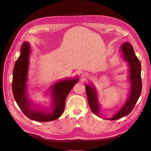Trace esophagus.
<instances>
[{
	"instance_id": "esophagus-1",
	"label": "esophagus",
	"mask_w": 151,
	"mask_h": 151,
	"mask_svg": "<svg viewBox=\"0 0 151 151\" xmlns=\"http://www.w3.org/2000/svg\"><path fill=\"white\" fill-rule=\"evenodd\" d=\"M89 77V74H88L87 72H83V73H82L81 77H82V78H83V79H85L88 78Z\"/></svg>"
}]
</instances>
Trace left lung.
Listing matches in <instances>:
<instances>
[{
	"label": "left lung",
	"instance_id": "obj_1",
	"mask_svg": "<svg viewBox=\"0 0 151 151\" xmlns=\"http://www.w3.org/2000/svg\"><path fill=\"white\" fill-rule=\"evenodd\" d=\"M120 51L122 52L121 57L123 60L128 63L129 67V76L128 78L130 81V91L127 101L122 108L113 114L112 117L104 118V119L109 120L120 119L129 115L134 108L142 91L141 64L138 58L135 55L133 47L129 43L125 42L120 46ZM85 86L87 97L91 111L94 115L101 117V106L98 101L96 89L91 83H90V85L86 84Z\"/></svg>",
	"mask_w": 151,
	"mask_h": 151
}]
</instances>
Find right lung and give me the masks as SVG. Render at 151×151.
Wrapping results in <instances>:
<instances>
[{
  "mask_svg": "<svg viewBox=\"0 0 151 151\" xmlns=\"http://www.w3.org/2000/svg\"><path fill=\"white\" fill-rule=\"evenodd\" d=\"M31 51L29 43L24 42L22 44L21 54L13 70L12 89L14 98L22 111L29 119L42 122L55 120L64 111L66 98L73 87L78 83V76L60 80L50 87L48 89L52 99L50 109L36 108L27 93Z\"/></svg>",
  "mask_w": 151,
  "mask_h": 151,
  "instance_id": "add662e5",
  "label": "right lung"
}]
</instances>
